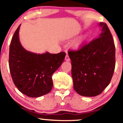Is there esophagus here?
<instances>
[{
  "label": "esophagus",
  "mask_w": 123,
  "mask_h": 123,
  "mask_svg": "<svg viewBox=\"0 0 123 123\" xmlns=\"http://www.w3.org/2000/svg\"><path fill=\"white\" fill-rule=\"evenodd\" d=\"M65 60L66 61H69L70 60V58H69V55H66V57H65Z\"/></svg>",
  "instance_id": "esophagus-1"
}]
</instances>
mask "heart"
I'll list each match as a JSON object with an SVG mask.
<instances>
[{
    "mask_svg": "<svg viewBox=\"0 0 123 123\" xmlns=\"http://www.w3.org/2000/svg\"><path fill=\"white\" fill-rule=\"evenodd\" d=\"M85 37H84L82 38H81V39L78 40V41H76V42H74L73 44V47L74 49H77L80 48V47L81 46V43H82V42H83V41L84 39H85Z\"/></svg>",
    "mask_w": 123,
    "mask_h": 123,
    "instance_id": "1",
    "label": "heart"
}]
</instances>
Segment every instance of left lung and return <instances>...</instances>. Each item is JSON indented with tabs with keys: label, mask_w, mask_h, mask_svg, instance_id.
<instances>
[{
	"label": "left lung",
	"mask_w": 123,
	"mask_h": 123,
	"mask_svg": "<svg viewBox=\"0 0 123 123\" xmlns=\"http://www.w3.org/2000/svg\"><path fill=\"white\" fill-rule=\"evenodd\" d=\"M99 37L77 50H69L72 61L73 88L80 95L93 97L101 94L110 83L115 68V46L110 30L100 22Z\"/></svg>",
	"instance_id": "obj_1"
}]
</instances>
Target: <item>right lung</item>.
Listing matches in <instances>:
<instances>
[{
  "mask_svg": "<svg viewBox=\"0 0 123 123\" xmlns=\"http://www.w3.org/2000/svg\"><path fill=\"white\" fill-rule=\"evenodd\" d=\"M18 27L12 38L9 51V68L15 85L22 93L38 97L50 92L53 74L61 65L66 53L35 54L25 50L19 42Z\"/></svg>",
  "mask_w": 123,
  "mask_h": 123,
  "instance_id": "right-lung-1",
  "label": "right lung"
}]
</instances>
